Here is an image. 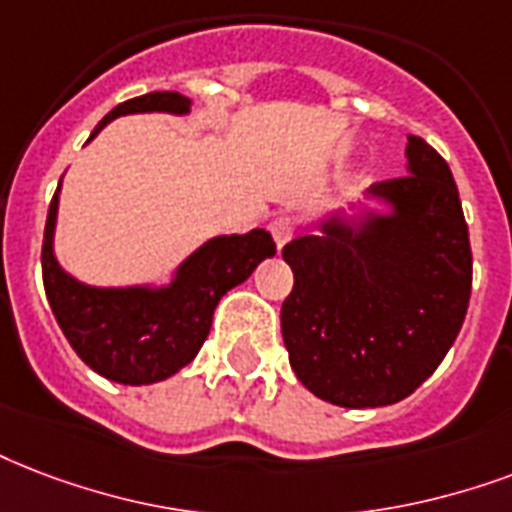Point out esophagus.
I'll return each mask as SVG.
<instances>
[{
	"label": "esophagus",
	"instance_id": "1",
	"mask_svg": "<svg viewBox=\"0 0 512 512\" xmlns=\"http://www.w3.org/2000/svg\"><path fill=\"white\" fill-rule=\"evenodd\" d=\"M271 233H273V241H276V247L282 249L287 247L295 236V225H292L290 217H279V220L271 225Z\"/></svg>",
	"mask_w": 512,
	"mask_h": 512
}]
</instances>
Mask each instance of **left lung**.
I'll list each match as a JSON object with an SVG mask.
<instances>
[{
    "label": "left lung",
    "instance_id": "left-lung-1",
    "mask_svg": "<svg viewBox=\"0 0 512 512\" xmlns=\"http://www.w3.org/2000/svg\"><path fill=\"white\" fill-rule=\"evenodd\" d=\"M405 177L376 182L317 233L287 244L295 287L282 306L290 365L341 408L400 403L462 330L473 252L448 163L408 136Z\"/></svg>",
    "mask_w": 512,
    "mask_h": 512
}]
</instances>
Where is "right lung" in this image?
Listing matches in <instances>:
<instances>
[{
	"label": "right lung",
	"mask_w": 512,
	"mask_h": 512,
	"mask_svg": "<svg viewBox=\"0 0 512 512\" xmlns=\"http://www.w3.org/2000/svg\"><path fill=\"white\" fill-rule=\"evenodd\" d=\"M193 101L174 91H158L123 101L101 120V128L123 115H190ZM88 139V142H91ZM58 185L48 209L42 241V282L58 327L77 357L99 376L126 386L155 384L195 360L212 330L220 298L247 282L265 257L276 255L271 233H222L204 241L171 271L169 282L96 287L74 279L56 257Z\"/></svg>",
	"instance_id": "add662e5"
}]
</instances>
